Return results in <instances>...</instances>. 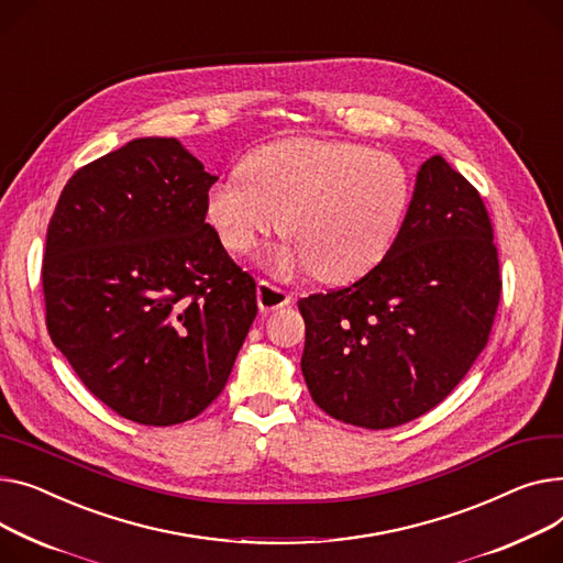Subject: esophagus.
<instances>
[{"mask_svg": "<svg viewBox=\"0 0 563 563\" xmlns=\"http://www.w3.org/2000/svg\"><path fill=\"white\" fill-rule=\"evenodd\" d=\"M289 303H291V296L283 287H276L269 280L257 283V306H260L262 312L278 310V308L289 306Z\"/></svg>", "mask_w": 563, "mask_h": 563, "instance_id": "esophagus-1", "label": "esophagus"}]
</instances>
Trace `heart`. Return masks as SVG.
<instances>
[{"label": "heart", "instance_id": "b5f03b06", "mask_svg": "<svg viewBox=\"0 0 563 563\" xmlns=\"http://www.w3.org/2000/svg\"><path fill=\"white\" fill-rule=\"evenodd\" d=\"M242 172L217 180L206 199L219 242L246 253L278 233L285 216L291 246L276 255V267L310 269L328 285L383 262L411 197L409 174L394 154L344 140H280L260 146Z\"/></svg>", "mask_w": 563, "mask_h": 563}]
</instances>
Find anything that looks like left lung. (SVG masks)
<instances>
[{"mask_svg": "<svg viewBox=\"0 0 563 563\" xmlns=\"http://www.w3.org/2000/svg\"><path fill=\"white\" fill-rule=\"evenodd\" d=\"M500 291L494 223L479 192L441 156L428 158L383 262L298 301L312 400L368 430L419 419L484 351Z\"/></svg>", "mask_w": 563, "mask_h": 563, "instance_id": "8db88e82", "label": "left lung"}]
</instances>
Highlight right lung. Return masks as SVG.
Here are the masks:
<instances>
[{"mask_svg":"<svg viewBox=\"0 0 563 563\" xmlns=\"http://www.w3.org/2000/svg\"><path fill=\"white\" fill-rule=\"evenodd\" d=\"M214 180L178 140L142 137L74 172L49 219L52 342L92 396L142 426L199 417L257 314L253 276L206 221Z\"/></svg>","mask_w":563,"mask_h":563,"instance_id":"add662e5","label":"right lung"}]
</instances>
